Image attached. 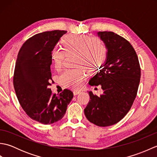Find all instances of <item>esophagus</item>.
Returning a JSON list of instances; mask_svg holds the SVG:
<instances>
[{"label": "esophagus", "instance_id": "esophagus-1", "mask_svg": "<svg viewBox=\"0 0 157 157\" xmlns=\"http://www.w3.org/2000/svg\"><path fill=\"white\" fill-rule=\"evenodd\" d=\"M73 94L74 95H78V94L81 92V90H74L73 91Z\"/></svg>", "mask_w": 157, "mask_h": 157}]
</instances>
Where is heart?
<instances>
[{"mask_svg":"<svg viewBox=\"0 0 157 157\" xmlns=\"http://www.w3.org/2000/svg\"><path fill=\"white\" fill-rule=\"evenodd\" d=\"M63 43L66 53L75 54V65L79 67L65 70L60 76V80L66 87L78 88L86 77L84 69L92 72L101 67L106 60L107 49L101 40L88 36H65ZM65 52L61 48L52 51V59L56 69L61 67Z\"/></svg>","mask_w":157,"mask_h":157,"instance_id":"1","label":"heart"}]
</instances>
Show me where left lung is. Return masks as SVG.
I'll list each match as a JSON object with an SVG mask.
<instances>
[{
    "label": "left lung",
    "mask_w": 157,
    "mask_h": 157,
    "mask_svg": "<svg viewBox=\"0 0 157 157\" xmlns=\"http://www.w3.org/2000/svg\"><path fill=\"white\" fill-rule=\"evenodd\" d=\"M107 49L105 64L90 79L91 86H101V96L88 92L90 102L84 114L100 127L114 125L131 109L137 94L141 70L134 48L124 38L113 32L97 33Z\"/></svg>",
    "instance_id": "left-lung-1"
}]
</instances>
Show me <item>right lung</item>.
<instances>
[{
  "label": "right lung",
  "mask_w": 157,
  "mask_h": 157,
  "mask_svg": "<svg viewBox=\"0 0 157 157\" xmlns=\"http://www.w3.org/2000/svg\"><path fill=\"white\" fill-rule=\"evenodd\" d=\"M66 33L54 30L33 36L20 48L15 63L13 86L20 105L29 117L44 125L61 120L73 97L69 90L56 95L48 88L52 51Z\"/></svg>",
  "instance_id": "right-lung-1"
}]
</instances>
